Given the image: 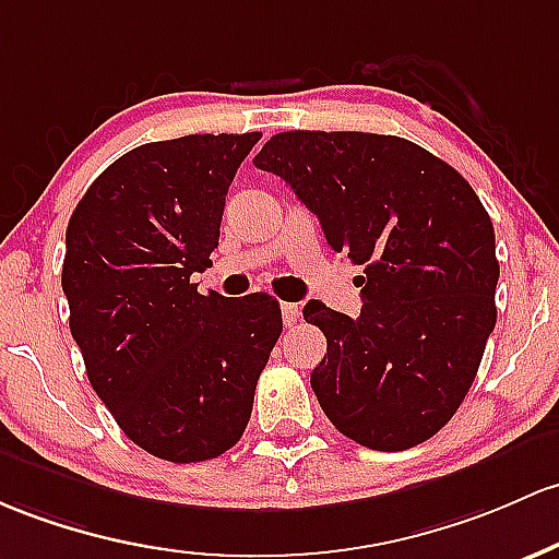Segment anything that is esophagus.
<instances>
[{"label":"esophagus","mask_w":559,"mask_h":559,"mask_svg":"<svg viewBox=\"0 0 559 559\" xmlns=\"http://www.w3.org/2000/svg\"><path fill=\"white\" fill-rule=\"evenodd\" d=\"M281 316H284L286 326H294V323L299 321V305L284 302V305H281Z\"/></svg>","instance_id":"34e87169"}]
</instances>
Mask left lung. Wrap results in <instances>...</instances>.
Returning a JSON list of instances; mask_svg holds the SVG:
<instances>
[{
	"mask_svg": "<svg viewBox=\"0 0 559 559\" xmlns=\"http://www.w3.org/2000/svg\"><path fill=\"white\" fill-rule=\"evenodd\" d=\"M254 167L278 175L358 275V318L305 305L326 334L310 373L329 421L373 451L425 443L462 406L496 326L493 225L451 164L395 134H273Z\"/></svg>",
	"mask_w": 559,
	"mask_h": 559,
	"instance_id": "obj_1",
	"label": "left lung"
}]
</instances>
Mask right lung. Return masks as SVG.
Here are the masks:
<instances>
[{
    "label": "right lung",
    "mask_w": 559,
    "mask_h": 559,
    "mask_svg": "<svg viewBox=\"0 0 559 559\" xmlns=\"http://www.w3.org/2000/svg\"><path fill=\"white\" fill-rule=\"evenodd\" d=\"M260 132L186 134L132 148L97 177L66 230L63 292L92 390L121 432L164 462L241 440L281 305L199 294L225 195Z\"/></svg>",
    "instance_id": "add662e5"
}]
</instances>
